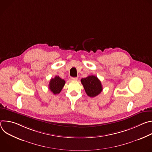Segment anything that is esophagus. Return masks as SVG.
<instances>
[{
  "instance_id": "esophagus-1",
  "label": "esophagus",
  "mask_w": 152,
  "mask_h": 152,
  "mask_svg": "<svg viewBox=\"0 0 152 152\" xmlns=\"http://www.w3.org/2000/svg\"><path fill=\"white\" fill-rule=\"evenodd\" d=\"M71 79L73 80H76L78 79V77H72Z\"/></svg>"
}]
</instances>
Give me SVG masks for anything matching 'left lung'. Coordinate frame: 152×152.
<instances>
[{"instance_id":"left-lung-1","label":"left lung","mask_w":152,"mask_h":152,"mask_svg":"<svg viewBox=\"0 0 152 152\" xmlns=\"http://www.w3.org/2000/svg\"><path fill=\"white\" fill-rule=\"evenodd\" d=\"M84 90L89 97H94L99 95L103 90L100 80L97 76L91 75L81 79Z\"/></svg>"}]
</instances>
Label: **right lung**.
Returning <instances> with one entry per match:
<instances>
[{"label": "right lung", "mask_w": 152, "mask_h": 152, "mask_svg": "<svg viewBox=\"0 0 152 152\" xmlns=\"http://www.w3.org/2000/svg\"><path fill=\"white\" fill-rule=\"evenodd\" d=\"M65 83H66V81L60 78L58 76H56L54 78L50 79L49 84V88L54 94H57L61 91Z\"/></svg>", "instance_id": "right-lung-1"}]
</instances>
